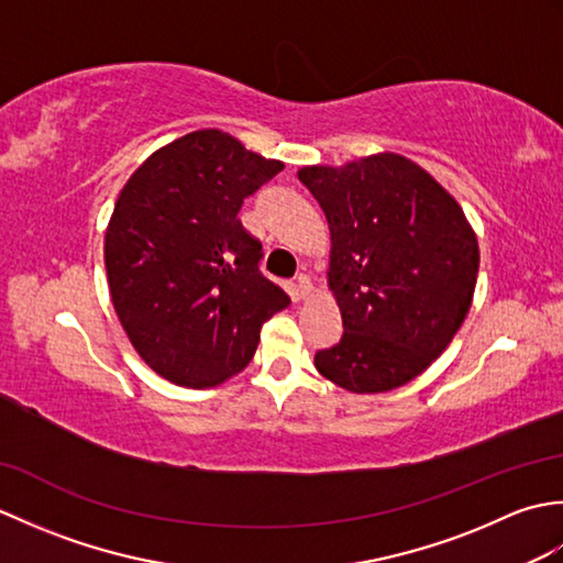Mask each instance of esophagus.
<instances>
[{
	"mask_svg": "<svg viewBox=\"0 0 563 563\" xmlns=\"http://www.w3.org/2000/svg\"><path fill=\"white\" fill-rule=\"evenodd\" d=\"M312 295H314L312 280H309L307 275H297V280H295V297H297V300H309Z\"/></svg>",
	"mask_w": 563,
	"mask_h": 563,
	"instance_id": "obj_1",
	"label": "esophagus"
}]
</instances>
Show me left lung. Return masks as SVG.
I'll use <instances>...</instances> for the list:
<instances>
[{
  "mask_svg": "<svg viewBox=\"0 0 563 563\" xmlns=\"http://www.w3.org/2000/svg\"><path fill=\"white\" fill-rule=\"evenodd\" d=\"M327 214V285L343 336L314 355L353 394L404 387L433 365L470 314L479 242L460 202L423 166L377 152L297 169Z\"/></svg>",
  "mask_w": 563,
  "mask_h": 563,
  "instance_id": "obj_1",
  "label": "left lung"
}]
</instances>
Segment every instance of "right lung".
<instances>
[{"label":"right lung","mask_w":563,"mask_h":563,"mask_svg":"<svg viewBox=\"0 0 563 563\" xmlns=\"http://www.w3.org/2000/svg\"><path fill=\"white\" fill-rule=\"evenodd\" d=\"M283 166L202 128L154 150L118 194L103 234L111 302L137 355L174 385L242 373L263 321L290 305L236 218Z\"/></svg>","instance_id":"add662e5"}]
</instances>
